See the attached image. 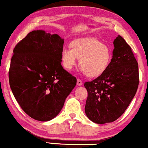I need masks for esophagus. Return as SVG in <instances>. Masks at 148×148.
I'll use <instances>...</instances> for the list:
<instances>
[{
    "label": "esophagus",
    "instance_id": "34e87169",
    "mask_svg": "<svg viewBox=\"0 0 148 148\" xmlns=\"http://www.w3.org/2000/svg\"><path fill=\"white\" fill-rule=\"evenodd\" d=\"M77 86H82L83 84L82 81L79 79H77Z\"/></svg>",
    "mask_w": 148,
    "mask_h": 148
}]
</instances>
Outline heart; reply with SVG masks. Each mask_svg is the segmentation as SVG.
Masks as SVG:
<instances>
[{"instance_id":"obj_1","label":"heart","mask_w":148,"mask_h":148,"mask_svg":"<svg viewBox=\"0 0 148 148\" xmlns=\"http://www.w3.org/2000/svg\"><path fill=\"white\" fill-rule=\"evenodd\" d=\"M71 46V48L64 47L62 50V65L71 70L79 58L82 71L90 77L102 74L112 59L110 48L96 38H79L73 41Z\"/></svg>"}]
</instances>
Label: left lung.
<instances>
[{
  "instance_id": "left-lung-1",
  "label": "left lung",
  "mask_w": 148,
  "mask_h": 148,
  "mask_svg": "<svg viewBox=\"0 0 148 148\" xmlns=\"http://www.w3.org/2000/svg\"><path fill=\"white\" fill-rule=\"evenodd\" d=\"M112 58L100 76L84 84L88 91L85 112L97 124L111 123L126 110L137 92L138 63L131 46L118 36L114 40Z\"/></svg>"
}]
</instances>
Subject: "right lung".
Segmentation results:
<instances>
[{"instance_id": "right-lung-1", "label": "right lung", "mask_w": 148, "mask_h": 148, "mask_svg": "<svg viewBox=\"0 0 148 148\" xmlns=\"http://www.w3.org/2000/svg\"><path fill=\"white\" fill-rule=\"evenodd\" d=\"M64 40L43 30L29 32L13 50L9 84L24 112L32 119L48 121L63 107L77 79L61 65Z\"/></svg>"}]
</instances>
